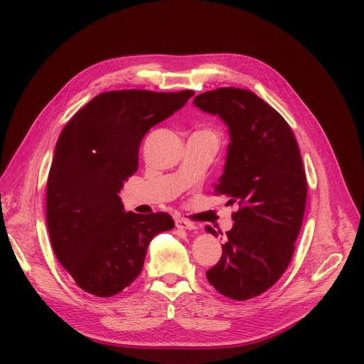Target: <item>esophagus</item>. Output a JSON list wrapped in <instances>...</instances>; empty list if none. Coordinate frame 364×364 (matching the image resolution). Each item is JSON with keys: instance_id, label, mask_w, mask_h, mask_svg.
<instances>
[{"instance_id": "34e87169", "label": "esophagus", "mask_w": 364, "mask_h": 364, "mask_svg": "<svg viewBox=\"0 0 364 364\" xmlns=\"http://www.w3.org/2000/svg\"><path fill=\"white\" fill-rule=\"evenodd\" d=\"M176 225H177V228H184V230H196V224L186 220V218L176 220Z\"/></svg>"}]
</instances>
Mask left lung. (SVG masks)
Listing matches in <instances>:
<instances>
[{
    "label": "left lung",
    "instance_id": "obj_1",
    "mask_svg": "<svg viewBox=\"0 0 364 364\" xmlns=\"http://www.w3.org/2000/svg\"><path fill=\"white\" fill-rule=\"evenodd\" d=\"M193 105L228 127L224 172L214 188L240 206L206 279L224 296L246 301L270 289L294 255L307 202L301 153L288 122L250 90L217 88L196 95ZM206 232L218 236L209 225Z\"/></svg>",
    "mask_w": 364,
    "mask_h": 364
}]
</instances>
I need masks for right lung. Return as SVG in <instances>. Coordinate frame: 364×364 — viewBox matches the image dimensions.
<instances>
[{
  "label": "right lung",
  "instance_id": "obj_1",
  "mask_svg": "<svg viewBox=\"0 0 364 364\" xmlns=\"http://www.w3.org/2000/svg\"><path fill=\"white\" fill-rule=\"evenodd\" d=\"M193 94L102 92L63 128L47 180V225L57 259L85 292L119 294L141 273L150 240L174 227L166 213H127L118 193L139 168L144 134Z\"/></svg>",
  "mask_w": 364,
  "mask_h": 364
}]
</instances>
